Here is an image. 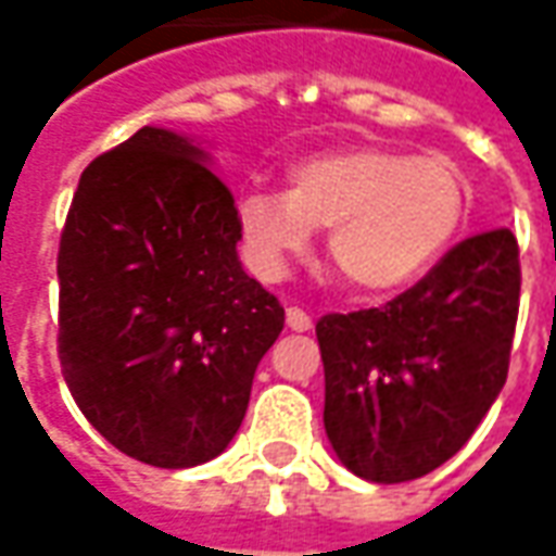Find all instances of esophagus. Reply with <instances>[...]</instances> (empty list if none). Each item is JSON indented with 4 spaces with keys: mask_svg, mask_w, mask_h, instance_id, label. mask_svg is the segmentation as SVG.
Returning a JSON list of instances; mask_svg holds the SVG:
<instances>
[{
    "mask_svg": "<svg viewBox=\"0 0 556 556\" xmlns=\"http://www.w3.org/2000/svg\"><path fill=\"white\" fill-rule=\"evenodd\" d=\"M288 328H290V331H309L312 318L303 309L290 306V309H288Z\"/></svg>",
    "mask_w": 556,
    "mask_h": 556,
    "instance_id": "34e87169",
    "label": "esophagus"
}]
</instances>
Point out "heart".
Masks as SVG:
<instances>
[{
	"label": "heart",
	"mask_w": 556,
	"mask_h": 556,
	"mask_svg": "<svg viewBox=\"0 0 556 556\" xmlns=\"http://www.w3.org/2000/svg\"><path fill=\"white\" fill-rule=\"evenodd\" d=\"M467 182L445 157L358 144L293 163L288 191H247L235 203L250 263L268 278L331 228L328 253L358 290L408 288L458 235Z\"/></svg>",
	"instance_id": "b5f03b06"
}]
</instances>
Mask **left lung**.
Masks as SVG:
<instances>
[{
	"label": "left lung",
	"mask_w": 556,
	"mask_h": 556,
	"mask_svg": "<svg viewBox=\"0 0 556 556\" xmlns=\"http://www.w3.org/2000/svg\"><path fill=\"white\" fill-rule=\"evenodd\" d=\"M520 309L510 228L455 244L380 309L325 315V430L371 482H408L458 455L502 393Z\"/></svg>",
	"instance_id": "1"
}]
</instances>
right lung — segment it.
Listing matches in <instances>:
<instances>
[{
  "instance_id": "right-lung-1",
  "label": "right lung",
  "mask_w": 556,
  "mask_h": 556,
  "mask_svg": "<svg viewBox=\"0 0 556 556\" xmlns=\"http://www.w3.org/2000/svg\"><path fill=\"white\" fill-rule=\"evenodd\" d=\"M238 241L231 191L179 132L144 126L83 169L58 250V358L123 455L182 470L238 433L285 328Z\"/></svg>"
}]
</instances>
